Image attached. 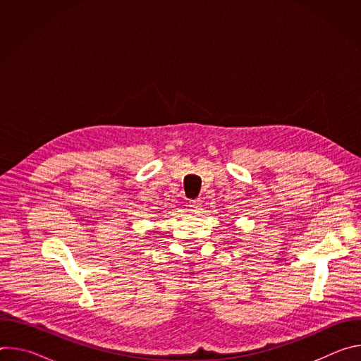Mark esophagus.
I'll use <instances>...</instances> for the list:
<instances>
[{
	"label": "esophagus",
	"mask_w": 361,
	"mask_h": 361,
	"mask_svg": "<svg viewBox=\"0 0 361 361\" xmlns=\"http://www.w3.org/2000/svg\"><path fill=\"white\" fill-rule=\"evenodd\" d=\"M190 207H191V212L197 213L198 210H201V201H200V200H192V201H190Z\"/></svg>",
	"instance_id": "obj_1"
}]
</instances>
